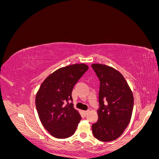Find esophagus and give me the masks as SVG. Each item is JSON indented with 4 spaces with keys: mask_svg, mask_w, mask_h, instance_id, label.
Wrapping results in <instances>:
<instances>
[{
    "mask_svg": "<svg viewBox=\"0 0 159 159\" xmlns=\"http://www.w3.org/2000/svg\"><path fill=\"white\" fill-rule=\"evenodd\" d=\"M84 113L85 115H87L89 113V111L88 110V111H84Z\"/></svg>",
    "mask_w": 159,
    "mask_h": 159,
    "instance_id": "34e87169",
    "label": "esophagus"
}]
</instances>
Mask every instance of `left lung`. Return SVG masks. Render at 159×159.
I'll return each instance as SVG.
<instances>
[{"mask_svg":"<svg viewBox=\"0 0 159 159\" xmlns=\"http://www.w3.org/2000/svg\"><path fill=\"white\" fill-rule=\"evenodd\" d=\"M100 81L99 119L93 124L94 137L103 142L121 135L131 118L134 99L126 80L119 71L105 65H91Z\"/></svg>","mask_w":159,"mask_h":159,"instance_id":"1","label":"left lung"}]
</instances>
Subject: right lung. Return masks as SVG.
Listing matches in <instances>:
<instances>
[{
  "label": "right lung",
  "instance_id": "1",
  "mask_svg": "<svg viewBox=\"0 0 159 159\" xmlns=\"http://www.w3.org/2000/svg\"><path fill=\"white\" fill-rule=\"evenodd\" d=\"M88 66L70 65L50 74L40 85L36 96V107L43 126L53 137L65 139L76 131L81 119L74 107L71 93Z\"/></svg>",
  "mask_w": 159,
  "mask_h": 159
}]
</instances>
